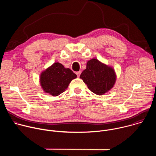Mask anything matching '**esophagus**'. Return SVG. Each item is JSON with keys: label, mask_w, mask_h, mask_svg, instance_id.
<instances>
[{"label": "esophagus", "mask_w": 156, "mask_h": 156, "mask_svg": "<svg viewBox=\"0 0 156 156\" xmlns=\"http://www.w3.org/2000/svg\"><path fill=\"white\" fill-rule=\"evenodd\" d=\"M81 73V71H79V72H76V75H77V76H78V77H79V76H80V75Z\"/></svg>", "instance_id": "1"}]
</instances>
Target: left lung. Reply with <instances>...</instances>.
Listing matches in <instances>:
<instances>
[{"label": "left lung", "instance_id": "left-lung-1", "mask_svg": "<svg viewBox=\"0 0 156 156\" xmlns=\"http://www.w3.org/2000/svg\"><path fill=\"white\" fill-rule=\"evenodd\" d=\"M91 91L102 95L112 88L116 80L114 70L96 58L89 60L80 76Z\"/></svg>", "mask_w": 156, "mask_h": 156}]
</instances>
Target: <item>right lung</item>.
I'll list each match as a JSON object with an SVG mask.
<instances>
[{"instance_id":"right-lung-1","label":"right lung","mask_w":156,"mask_h":156,"mask_svg":"<svg viewBox=\"0 0 156 156\" xmlns=\"http://www.w3.org/2000/svg\"><path fill=\"white\" fill-rule=\"evenodd\" d=\"M76 76L70 69H65L61 63L55 62L41 74L40 83L44 91L57 96L64 92Z\"/></svg>"}]
</instances>
